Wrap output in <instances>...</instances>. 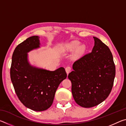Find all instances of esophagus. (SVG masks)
<instances>
[{
  "mask_svg": "<svg viewBox=\"0 0 126 126\" xmlns=\"http://www.w3.org/2000/svg\"><path fill=\"white\" fill-rule=\"evenodd\" d=\"M71 68L69 66H67V67L65 68V71L67 72V74L69 73L70 71H71Z\"/></svg>",
  "mask_w": 126,
  "mask_h": 126,
  "instance_id": "34e87169",
  "label": "esophagus"
}]
</instances>
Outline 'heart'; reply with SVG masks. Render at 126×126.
Instances as JSON below:
<instances>
[{
  "label": "heart",
  "mask_w": 126,
  "mask_h": 126,
  "mask_svg": "<svg viewBox=\"0 0 126 126\" xmlns=\"http://www.w3.org/2000/svg\"><path fill=\"white\" fill-rule=\"evenodd\" d=\"M80 43L79 42L77 41V40H74V41L71 42L69 43L65 44L64 46V49L65 50L72 51L77 48H78L73 55L74 58H79L80 55H82L83 53L84 52L85 50H86V46L84 45H82L80 46L79 47L80 45Z\"/></svg>",
  "instance_id": "obj_1"
}]
</instances>
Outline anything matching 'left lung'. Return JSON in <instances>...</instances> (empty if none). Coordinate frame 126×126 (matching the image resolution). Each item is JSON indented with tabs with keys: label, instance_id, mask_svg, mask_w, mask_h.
<instances>
[{
	"label": "left lung",
	"instance_id": "obj_1",
	"mask_svg": "<svg viewBox=\"0 0 126 126\" xmlns=\"http://www.w3.org/2000/svg\"><path fill=\"white\" fill-rule=\"evenodd\" d=\"M93 38L94 46L91 53L76 61L73 71L68 76L74 101L84 108L98 105L108 97L116 75L110 48L98 38Z\"/></svg>",
	"mask_w": 126,
	"mask_h": 126
}]
</instances>
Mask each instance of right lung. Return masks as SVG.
Listing matches in <instances>:
<instances>
[{"instance_id": "right-lung-1", "label": "right lung", "mask_w": 126, "mask_h": 126, "mask_svg": "<svg viewBox=\"0 0 126 126\" xmlns=\"http://www.w3.org/2000/svg\"><path fill=\"white\" fill-rule=\"evenodd\" d=\"M39 47L38 36L27 38L17 46L13 53L10 72L19 99L35 111H43L52 106L57 89L67 78L63 67L50 71L31 65L27 53Z\"/></svg>"}]
</instances>
